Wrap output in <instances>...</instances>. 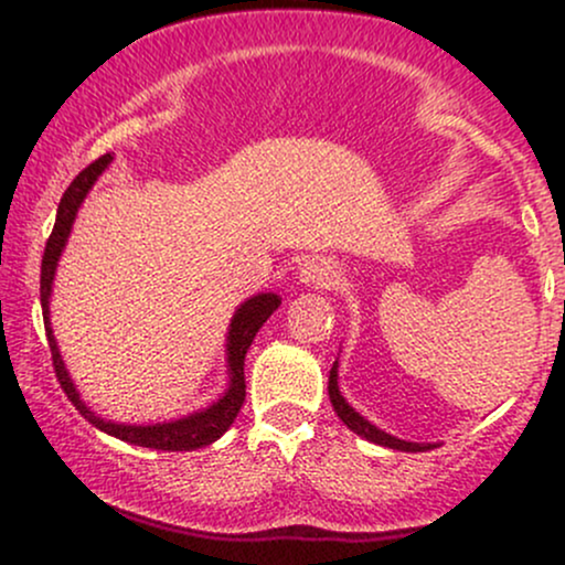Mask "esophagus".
<instances>
[{
    "label": "esophagus",
    "mask_w": 565,
    "mask_h": 565,
    "mask_svg": "<svg viewBox=\"0 0 565 565\" xmlns=\"http://www.w3.org/2000/svg\"><path fill=\"white\" fill-rule=\"evenodd\" d=\"M300 281L310 284V287L329 289L340 281V268L329 257H313V260H305L300 268Z\"/></svg>",
    "instance_id": "1"
}]
</instances>
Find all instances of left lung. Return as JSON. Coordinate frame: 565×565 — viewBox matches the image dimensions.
<instances>
[{"label":"left lung","instance_id":"obj_1","mask_svg":"<svg viewBox=\"0 0 565 565\" xmlns=\"http://www.w3.org/2000/svg\"><path fill=\"white\" fill-rule=\"evenodd\" d=\"M329 401H332L337 417H340L342 423L350 427V430L359 433L361 438L372 440V444L387 446V449H398V451H427V449H433V444H408V440L387 436L385 430H380V427H374L372 423H369V419L361 417V414L355 412L353 406H348L345 398L340 395V387H337V364L332 366V372H329Z\"/></svg>","mask_w":565,"mask_h":565}]
</instances>
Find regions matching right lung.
Segmentation results:
<instances>
[{"label":"right lung","instance_id":"obj_1","mask_svg":"<svg viewBox=\"0 0 565 565\" xmlns=\"http://www.w3.org/2000/svg\"><path fill=\"white\" fill-rule=\"evenodd\" d=\"M111 161V153L106 157L95 159L93 164H87L84 170L76 174L74 183L66 188L63 193L61 204H57V217H55V228L50 233L47 246H44V257H42V278H39V295H42V313H44V332H47V342H50V353H53V366H55V377L61 382L63 393L68 395V401L79 408V414L87 423H93L97 430L108 433V436H116L127 444L135 446H146V449H159V451H191V449H201V446H210L212 440H217L225 430L233 425L236 419L238 408L244 404L246 395V382H244V359L246 350H249L255 334L260 332V327L270 319V313L278 308V295H257L252 300H246L242 308L236 310L231 321V332H228V364H231V387L217 404H212L204 412L191 414L185 419H174V423H164V425H116V423H106V419L95 417V412H89L84 406V401H79V393H76L74 382H71L66 366H63L61 353H57L53 329H50V289H53V276H55V265L57 257H61L63 246H66V238L71 233V225H74L76 210L87 196V191L93 188L97 180V174L108 167Z\"/></svg>","mask_w":565,"mask_h":565}]
</instances>
